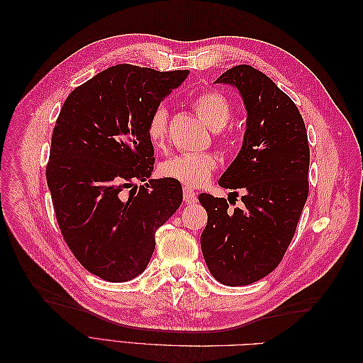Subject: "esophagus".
<instances>
[{
    "mask_svg": "<svg viewBox=\"0 0 363 363\" xmlns=\"http://www.w3.org/2000/svg\"><path fill=\"white\" fill-rule=\"evenodd\" d=\"M183 200H184L186 204H194V203H196V200H199V199H196L195 191L188 188V186H184V188H183Z\"/></svg>",
    "mask_w": 363,
    "mask_h": 363,
    "instance_id": "34e87169",
    "label": "esophagus"
}]
</instances>
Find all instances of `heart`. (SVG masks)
I'll list each match as a JSON object with an SVG mask.
<instances>
[{
    "instance_id": "1",
    "label": "heart",
    "mask_w": 363,
    "mask_h": 363,
    "mask_svg": "<svg viewBox=\"0 0 363 363\" xmlns=\"http://www.w3.org/2000/svg\"><path fill=\"white\" fill-rule=\"evenodd\" d=\"M194 108L212 130H221L232 118V106L227 98L215 91H206L194 100ZM147 135L155 147H163L168 139V108L157 106L148 118ZM218 167V159L212 152H188L175 155L159 164V174L164 179L180 182L188 188L211 180Z\"/></svg>"
}]
</instances>
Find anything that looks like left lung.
I'll list each match as a JSON object with an SVG mask.
<instances>
[{"label":"left lung","instance_id":"left-lung-1","mask_svg":"<svg viewBox=\"0 0 363 363\" xmlns=\"http://www.w3.org/2000/svg\"><path fill=\"white\" fill-rule=\"evenodd\" d=\"M215 83L235 86L247 108L242 148L218 182L242 192V206L199 196L207 212L201 251L218 281L245 286L277 268L295 235L309 194V142L298 107L263 72L238 65Z\"/></svg>","mask_w":363,"mask_h":363}]
</instances>
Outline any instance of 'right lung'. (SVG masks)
<instances>
[{"mask_svg": "<svg viewBox=\"0 0 363 363\" xmlns=\"http://www.w3.org/2000/svg\"><path fill=\"white\" fill-rule=\"evenodd\" d=\"M188 74L116 65L75 87L56 121L47 164L54 212L75 259L106 281L144 272L157 228L182 204L179 182H134L155 168L148 118Z\"/></svg>", "mask_w": 363, "mask_h": 363, "instance_id": "obj_1", "label": "right lung"}]
</instances>
